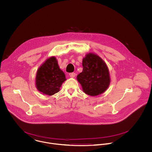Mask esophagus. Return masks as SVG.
<instances>
[{
    "label": "esophagus",
    "mask_w": 152,
    "mask_h": 152,
    "mask_svg": "<svg viewBox=\"0 0 152 152\" xmlns=\"http://www.w3.org/2000/svg\"><path fill=\"white\" fill-rule=\"evenodd\" d=\"M75 72H72V73H69V75L71 78H74L75 77Z\"/></svg>",
    "instance_id": "1"
}]
</instances>
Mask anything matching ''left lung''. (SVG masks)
Here are the masks:
<instances>
[{
    "mask_svg": "<svg viewBox=\"0 0 152 152\" xmlns=\"http://www.w3.org/2000/svg\"><path fill=\"white\" fill-rule=\"evenodd\" d=\"M83 69L77 75L84 92L91 96L104 92L110 84L108 68L98 56L89 53L83 60Z\"/></svg>",
    "mask_w": 152,
    "mask_h": 152,
    "instance_id": "8db88e82",
    "label": "left lung"
}]
</instances>
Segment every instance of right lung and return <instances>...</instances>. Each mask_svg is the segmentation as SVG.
<instances>
[{
  "mask_svg": "<svg viewBox=\"0 0 152 152\" xmlns=\"http://www.w3.org/2000/svg\"><path fill=\"white\" fill-rule=\"evenodd\" d=\"M66 80L65 74L60 68L55 57L48 58L38 69L36 86L43 94L53 95L60 91Z\"/></svg>",
  "mask_w": 152,
  "mask_h": 152,
  "instance_id": "right-lung-1",
  "label": "right lung"
}]
</instances>
